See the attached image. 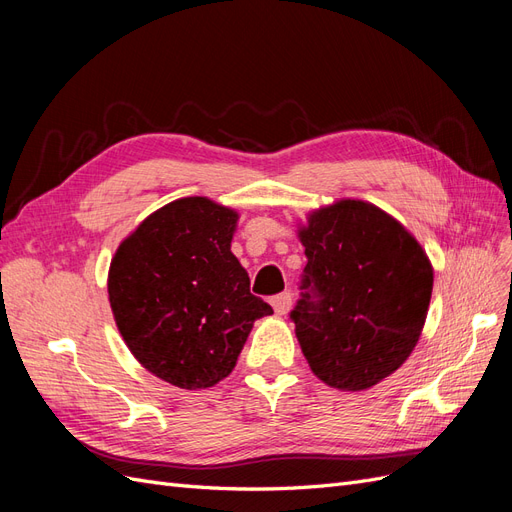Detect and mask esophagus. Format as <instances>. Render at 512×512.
I'll list each match as a JSON object with an SVG mask.
<instances>
[{
	"label": "esophagus",
	"mask_w": 512,
	"mask_h": 512,
	"mask_svg": "<svg viewBox=\"0 0 512 512\" xmlns=\"http://www.w3.org/2000/svg\"><path fill=\"white\" fill-rule=\"evenodd\" d=\"M271 305L275 309V314H288L290 307H292V294L290 292H282V294H275V297L271 299Z\"/></svg>",
	"instance_id": "esophagus-1"
}]
</instances>
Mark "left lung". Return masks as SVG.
<instances>
[{
    "label": "left lung",
    "instance_id": "obj_1",
    "mask_svg": "<svg viewBox=\"0 0 512 512\" xmlns=\"http://www.w3.org/2000/svg\"><path fill=\"white\" fill-rule=\"evenodd\" d=\"M297 237L307 256L305 292L290 316L309 369L331 389H371L418 344L431 260L404 224L359 198L309 211Z\"/></svg>",
    "mask_w": 512,
    "mask_h": 512
}]
</instances>
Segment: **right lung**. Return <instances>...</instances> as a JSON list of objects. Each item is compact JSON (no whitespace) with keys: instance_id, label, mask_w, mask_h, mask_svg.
<instances>
[{"instance_id":"obj_1","label":"right lung","mask_w":512,"mask_h":512,"mask_svg":"<svg viewBox=\"0 0 512 512\" xmlns=\"http://www.w3.org/2000/svg\"><path fill=\"white\" fill-rule=\"evenodd\" d=\"M239 213L207 196L160 207L123 239L108 301L134 359L185 391L209 389L237 365L254 322L271 316L230 252Z\"/></svg>"}]
</instances>
